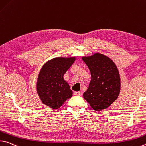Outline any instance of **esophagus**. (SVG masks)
<instances>
[{
	"mask_svg": "<svg viewBox=\"0 0 146 146\" xmlns=\"http://www.w3.org/2000/svg\"><path fill=\"white\" fill-rule=\"evenodd\" d=\"M74 94H75V96H82V92L80 91H76L74 92Z\"/></svg>",
	"mask_w": 146,
	"mask_h": 146,
	"instance_id": "obj_1",
	"label": "esophagus"
}]
</instances>
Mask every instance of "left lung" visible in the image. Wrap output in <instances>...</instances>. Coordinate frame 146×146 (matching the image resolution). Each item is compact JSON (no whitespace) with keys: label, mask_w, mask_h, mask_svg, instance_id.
I'll use <instances>...</instances> for the list:
<instances>
[{"label":"left lung","mask_w":146,"mask_h":146,"mask_svg":"<svg viewBox=\"0 0 146 146\" xmlns=\"http://www.w3.org/2000/svg\"><path fill=\"white\" fill-rule=\"evenodd\" d=\"M88 66L91 80L84 99L97 112L105 109L117 98L121 90V78L117 66L109 57L99 53L82 57Z\"/></svg>","instance_id":"1"}]
</instances>
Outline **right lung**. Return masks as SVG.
<instances>
[{
    "label": "right lung",
    "instance_id": "obj_1",
    "mask_svg": "<svg viewBox=\"0 0 146 146\" xmlns=\"http://www.w3.org/2000/svg\"><path fill=\"white\" fill-rule=\"evenodd\" d=\"M75 60L73 57H55L44 64L37 80V92L41 102L53 109H58L73 95L64 75Z\"/></svg>",
    "mask_w": 146,
    "mask_h": 146
}]
</instances>
